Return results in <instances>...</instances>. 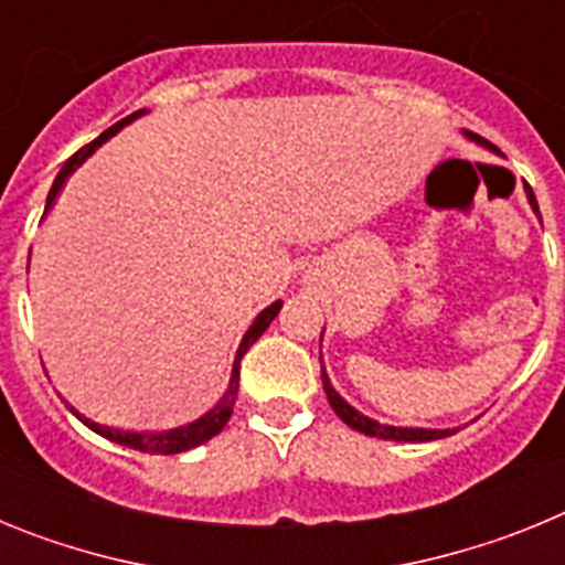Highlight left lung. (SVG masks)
I'll use <instances>...</instances> for the list:
<instances>
[{"label":"left lung","mask_w":565,"mask_h":565,"mask_svg":"<svg viewBox=\"0 0 565 565\" xmlns=\"http://www.w3.org/2000/svg\"><path fill=\"white\" fill-rule=\"evenodd\" d=\"M463 135H467L469 141L481 143V147H487L495 152V147H492L487 138H481V135H476V132H463ZM529 203H532V209L537 212V201L532 192H529ZM322 387H326V396H328V402H331L333 413H337V416L342 418L348 427L364 433V436L384 438V441H436V438H447L456 433V430H427V427H393V424L373 422V418H367L364 413H359L356 407H351V404L344 402V398L333 391V384H331V379H328L326 367H322Z\"/></svg>","instance_id":"left-lung-1"}]
</instances>
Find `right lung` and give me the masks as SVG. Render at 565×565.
<instances>
[{
  "mask_svg": "<svg viewBox=\"0 0 565 565\" xmlns=\"http://www.w3.org/2000/svg\"><path fill=\"white\" fill-rule=\"evenodd\" d=\"M138 115H143V109H138V113L127 115L124 121L113 124L109 129H104L102 135H98L96 141H89L87 147L78 149L73 158H70L67 163L62 167V172L56 174V181H53V186H50V194H47V206H44V212H47L50 206H53V201H56V194L62 192V186L67 183V178L73 172H76L78 167H82L84 161H87L89 154L96 152L98 147H102L104 141H109L115 132L121 127H127L129 121H135ZM279 308H282V302H271V306L266 308V311H259V317L254 319V326L248 328L246 337H243V342H239L237 348V356H234V364H232V379H228V387L226 393H223V398L217 404H214L212 411L203 413L201 418H194V422L183 424V427H172V430H161V433H132V430H118V427H104V424L93 422V418L82 416V413L76 411V407H70V413L78 418V422H84L93 433H98V436L109 438V441L121 444V447H129V450H141V452H149V456H174V452H186L192 450V447H201V444H206L209 438H214L217 433L223 430L228 424V418H232V411H234V402H237V387H239V359L246 356V351L252 348L254 342H257L263 333H266V328L271 326V319L277 317Z\"/></svg>",
  "mask_w": 565,
  "mask_h": 565,
  "instance_id": "add662e5",
  "label": "right lung"
}]
</instances>
